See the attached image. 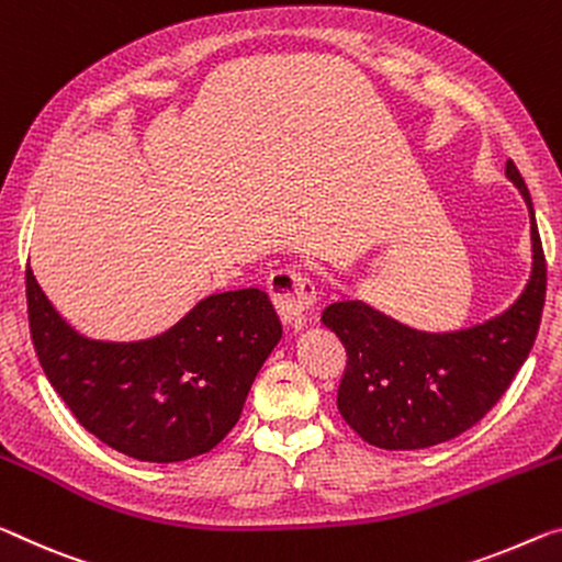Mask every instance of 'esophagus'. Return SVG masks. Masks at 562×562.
Returning <instances> with one entry per match:
<instances>
[{"label": "esophagus", "instance_id": "esophagus-1", "mask_svg": "<svg viewBox=\"0 0 562 562\" xmlns=\"http://www.w3.org/2000/svg\"><path fill=\"white\" fill-rule=\"evenodd\" d=\"M269 293L276 311L293 326L306 324V316L316 304L314 281L304 271L291 269V266L271 271Z\"/></svg>", "mask_w": 562, "mask_h": 562}]
</instances>
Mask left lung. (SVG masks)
I'll return each instance as SVG.
<instances>
[{
  "label": "left lung",
  "mask_w": 562,
  "mask_h": 562,
  "mask_svg": "<svg viewBox=\"0 0 562 562\" xmlns=\"http://www.w3.org/2000/svg\"><path fill=\"white\" fill-rule=\"evenodd\" d=\"M507 178L520 188L532 221V273L503 316L454 334H425L396 324L361 301H334L322 322L347 349L341 417L382 450H425L485 417L528 359L546 306L548 266L528 186L513 160Z\"/></svg>",
  "instance_id": "8db88e82"
}]
</instances>
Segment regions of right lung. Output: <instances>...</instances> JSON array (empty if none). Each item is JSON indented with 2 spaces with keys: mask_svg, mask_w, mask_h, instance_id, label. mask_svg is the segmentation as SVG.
Here are the masks:
<instances>
[{
  "mask_svg": "<svg viewBox=\"0 0 562 562\" xmlns=\"http://www.w3.org/2000/svg\"><path fill=\"white\" fill-rule=\"evenodd\" d=\"M34 351L80 425L140 462L211 452L244 412L251 384L281 339L261 289L215 293L148 341H90L49 306L27 266Z\"/></svg>",
  "mask_w": 562,
  "mask_h": 562,
  "instance_id": "1",
  "label": "right lung"
}]
</instances>
